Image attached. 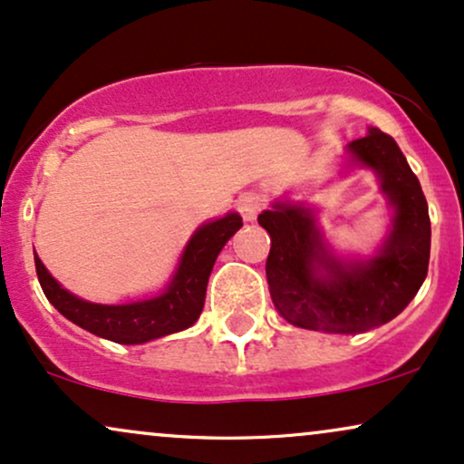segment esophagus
I'll use <instances>...</instances> for the list:
<instances>
[{"label": "esophagus", "instance_id": "34e87169", "mask_svg": "<svg viewBox=\"0 0 464 464\" xmlns=\"http://www.w3.org/2000/svg\"><path fill=\"white\" fill-rule=\"evenodd\" d=\"M262 208H265V199H262L258 193H245V196L238 199V210H241L245 221H254L256 217L260 215Z\"/></svg>", "mask_w": 464, "mask_h": 464}]
</instances>
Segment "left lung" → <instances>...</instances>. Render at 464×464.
Returning <instances> with one entry per match:
<instances>
[{
  "instance_id": "1",
  "label": "left lung",
  "mask_w": 464,
  "mask_h": 464,
  "mask_svg": "<svg viewBox=\"0 0 464 464\" xmlns=\"http://www.w3.org/2000/svg\"><path fill=\"white\" fill-rule=\"evenodd\" d=\"M353 157L381 176L396 206L379 256L342 265L324 251L310 210L276 204L258 215L271 237L266 279L279 316L324 334H363L396 318L424 284L430 260V217L420 180L393 137L379 129L354 140Z\"/></svg>"
}]
</instances>
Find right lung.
I'll return each mask as SVG.
<instances>
[{
  "mask_svg": "<svg viewBox=\"0 0 464 464\" xmlns=\"http://www.w3.org/2000/svg\"><path fill=\"white\" fill-rule=\"evenodd\" d=\"M241 226V215L230 213L223 219L199 227L182 254L180 266L169 288L161 296L148 301L127 303V305H99V303L77 299L49 276L47 268L34 254L36 276L51 305L71 323L118 344H144V342L176 334L196 323L202 314L206 285H208L217 256Z\"/></svg>",
  "mask_w": 464,
  "mask_h": 464,
  "instance_id": "right-lung-1",
  "label": "right lung"
}]
</instances>
